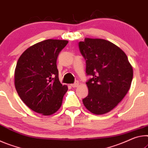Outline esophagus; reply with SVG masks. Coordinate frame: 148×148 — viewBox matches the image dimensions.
Wrapping results in <instances>:
<instances>
[{
    "label": "esophagus",
    "instance_id": "1",
    "mask_svg": "<svg viewBox=\"0 0 148 148\" xmlns=\"http://www.w3.org/2000/svg\"><path fill=\"white\" fill-rule=\"evenodd\" d=\"M79 83L78 81H75V83L74 84H71V87H73V88H76V87H77L79 86Z\"/></svg>",
    "mask_w": 148,
    "mask_h": 148
}]
</instances>
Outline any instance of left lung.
I'll use <instances>...</instances> for the list:
<instances>
[{"label": "left lung", "instance_id": "obj_1", "mask_svg": "<svg viewBox=\"0 0 148 148\" xmlns=\"http://www.w3.org/2000/svg\"><path fill=\"white\" fill-rule=\"evenodd\" d=\"M79 48L86 60L88 94L83 100L85 108L95 115L114 109L127 94L131 85L133 69L127 56L110 41L85 38Z\"/></svg>", "mask_w": 148, "mask_h": 148}]
</instances>
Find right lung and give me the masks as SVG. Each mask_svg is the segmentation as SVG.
<instances>
[{
  "mask_svg": "<svg viewBox=\"0 0 148 148\" xmlns=\"http://www.w3.org/2000/svg\"><path fill=\"white\" fill-rule=\"evenodd\" d=\"M65 40L48 39L29 47L19 58L14 84L19 96L31 110L50 115L61 107L67 85L59 81L56 61Z\"/></svg>",
  "mask_w": 148,
  "mask_h": 148,
  "instance_id": "1",
  "label": "right lung"
}]
</instances>
